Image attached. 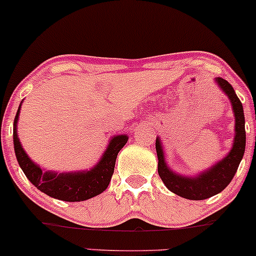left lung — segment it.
Wrapping results in <instances>:
<instances>
[{"instance_id":"left-lung-1","label":"left lung","mask_w":256,"mask_h":256,"mask_svg":"<svg viewBox=\"0 0 256 256\" xmlns=\"http://www.w3.org/2000/svg\"><path fill=\"white\" fill-rule=\"evenodd\" d=\"M214 82L224 92L226 96H228L232 104V108H233L234 120H236V126H234L236 134H234L232 149L223 159L216 162L210 168L197 174L196 176L181 175L168 166L164 149H162V144L159 136L155 142L158 160H159L158 172H159L164 185L178 196L187 200H194V201L210 198V197L222 192L230 184L232 178L236 175L239 164L243 159L244 152H246V136L243 104L228 81L222 78H216Z\"/></svg>"}]
</instances>
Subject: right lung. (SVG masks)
<instances>
[{
    "mask_svg": "<svg viewBox=\"0 0 256 256\" xmlns=\"http://www.w3.org/2000/svg\"><path fill=\"white\" fill-rule=\"evenodd\" d=\"M20 104L16 113L14 122H13V146H14L18 164L28 180L39 191L44 192L52 198L66 202L86 201L102 194L110 185V178L114 171L116 159L120 150L128 142V136L122 134V136H112L101 159L90 170L60 174L49 170L44 171V168H42L28 156L18 138L17 123L20 112Z\"/></svg>",
    "mask_w": 256,
    "mask_h": 256,
    "instance_id": "right-lung-1",
    "label": "right lung"
}]
</instances>
